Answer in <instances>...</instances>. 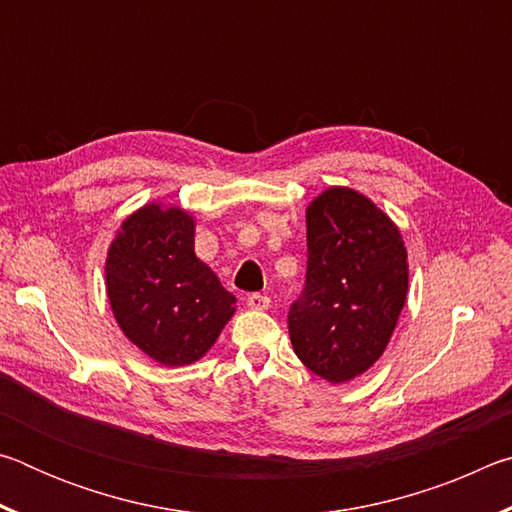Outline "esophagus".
Returning <instances> with one entry per match:
<instances>
[{"label": "esophagus", "mask_w": 512, "mask_h": 512, "mask_svg": "<svg viewBox=\"0 0 512 512\" xmlns=\"http://www.w3.org/2000/svg\"><path fill=\"white\" fill-rule=\"evenodd\" d=\"M246 305L255 311H264L268 309V305H271V298L264 296V293H250L246 298Z\"/></svg>", "instance_id": "esophagus-1"}]
</instances>
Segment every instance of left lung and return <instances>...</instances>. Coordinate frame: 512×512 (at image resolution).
<instances>
[{
	"mask_svg": "<svg viewBox=\"0 0 512 512\" xmlns=\"http://www.w3.org/2000/svg\"><path fill=\"white\" fill-rule=\"evenodd\" d=\"M400 228L368 196L329 187L307 207V282L289 311L293 352L343 384L366 372L395 332L409 289Z\"/></svg>",
	"mask_w": 512,
	"mask_h": 512,
	"instance_id": "obj_1",
	"label": "left lung"
}]
</instances>
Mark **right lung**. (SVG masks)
Instances as JSON below:
<instances>
[{
  "instance_id": "1",
  "label": "right lung",
  "mask_w": 512,
  "mask_h": 512,
  "mask_svg": "<svg viewBox=\"0 0 512 512\" xmlns=\"http://www.w3.org/2000/svg\"><path fill=\"white\" fill-rule=\"evenodd\" d=\"M194 216L149 203L121 223L106 257V293L126 339L162 366L194 363L235 314L237 298L194 253Z\"/></svg>"
}]
</instances>
